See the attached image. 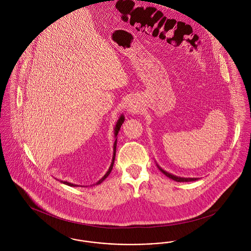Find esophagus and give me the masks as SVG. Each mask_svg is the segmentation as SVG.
Instances as JSON below:
<instances>
[{"label": "esophagus", "mask_w": 251, "mask_h": 251, "mask_svg": "<svg viewBox=\"0 0 251 251\" xmlns=\"http://www.w3.org/2000/svg\"><path fill=\"white\" fill-rule=\"evenodd\" d=\"M129 111H130L131 113H134V112H135V107H134V105H133V104H130V106H129Z\"/></svg>", "instance_id": "esophagus-1"}]
</instances>
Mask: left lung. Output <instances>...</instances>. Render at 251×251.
I'll return each mask as SVG.
<instances>
[{
	"mask_svg": "<svg viewBox=\"0 0 251 251\" xmlns=\"http://www.w3.org/2000/svg\"><path fill=\"white\" fill-rule=\"evenodd\" d=\"M159 169H160L167 177L173 179V180H176V181H192V180H197V179H198L197 178H180V177H177V176H174V175H172V174L167 173V171L163 170L161 167H159Z\"/></svg>",
	"mask_w": 251,
	"mask_h": 251,
	"instance_id": "obj_1",
	"label": "left lung"
}]
</instances>
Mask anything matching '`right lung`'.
<instances>
[{"label":"right lung","instance_id":"1","mask_svg":"<svg viewBox=\"0 0 251 251\" xmlns=\"http://www.w3.org/2000/svg\"><path fill=\"white\" fill-rule=\"evenodd\" d=\"M123 121H124V117H123V116H121L120 118V120L118 121V123H117V125H116V128H115V136H116V137H117V135H118V133H119V131H120V127H121V125H122ZM116 148H117V139H116V141H115V143H114V155H113L112 164H111V166L109 167V170H108L107 173H106V174H105L101 179H100L96 184H100V182H102V180L106 179L108 177V175L110 174V172H111V170H112V168H113V166H114V162H115V157H116ZM62 182H63V183H65V184H67V185H70V186H77V185H75V184H73V183H70V182H68V181H63V180H62Z\"/></svg>","mask_w":251,"mask_h":251}]
</instances>
